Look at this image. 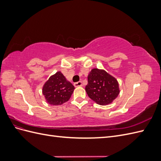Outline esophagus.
<instances>
[{
  "instance_id": "1",
  "label": "esophagus",
  "mask_w": 161,
  "mask_h": 161,
  "mask_svg": "<svg viewBox=\"0 0 161 161\" xmlns=\"http://www.w3.org/2000/svg\"><path fill=\"white\" fill-rule=\"evenodd\" d=\"M74 85H75V87L82 86V81H79V82H75V83L74 84Z\"/></svg>"
}]
</instances>
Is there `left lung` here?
<instances>
[{
	"mask_svg": "<svg viewBox=\"0 0 161 161\" xmlns=\"http://www.w3.org/2000/svg\"><path fill=\"white\" fill-rule=\"evenodd\" d=\"M85 90L90 98L100 105L111 103L119 93V84L115 78L98 69H92L89 72Z\"/></svg>",
	"mask_w": 161,
	"mask_h": 161,
	"instance_id": "left-lung-1",
	"label": "left lung"
}]
</instances>
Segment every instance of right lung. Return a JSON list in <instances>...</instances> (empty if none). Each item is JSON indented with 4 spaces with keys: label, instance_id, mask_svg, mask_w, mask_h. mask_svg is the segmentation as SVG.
I'll return each instance as SVG.
<instances>
[{
    "label": "right lung",
    "instance_id": "obj_1",
    "mask_svg": "<svg viewBox=\"0 0 161 161\" xmlns=\"http://www.w3.org/2000/svg\"><path fill=\"white\" fill-rule=\"evenodd\" d=\"M75 86L68 81L60 71L51 76L42 89L47 103L53 105H60L68 101L74 91Z\"/></svg>",
    "mask_w": 161,
    "mask_h": 161
}]
</instances>
